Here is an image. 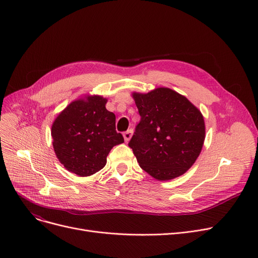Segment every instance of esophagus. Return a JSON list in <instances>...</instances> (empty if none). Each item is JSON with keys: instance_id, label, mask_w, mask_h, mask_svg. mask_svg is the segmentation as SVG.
Returning a JSON list of instances; mask_svg holds the SVG:
<instances>
[{"instance_id": "esophagus-1", "label": "esophagus", "mask_w": 258, "mask_h": 258, "mask_svg": "<svg viewBox=\"0 0 258 258\" xmlns=\"http://www.w3.org/2000/svg\"><path fill=\"white\" fill-rule=\"evenodd\" d=\"M132 136H133V131H132V130H128V131H126V132L123 134V138H124V141H125V142H128V141L131 140Z\"/></svg>"}]
</instances>
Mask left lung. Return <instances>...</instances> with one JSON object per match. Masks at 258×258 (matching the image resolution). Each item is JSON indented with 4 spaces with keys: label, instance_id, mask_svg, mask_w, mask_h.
<instances>
[{
    "label": "left lung",
    "instance_id": "left-lung-1",
    "mask_svg": "<svg viewBox=\"0 0 258 258\" xmlns=\"http://www.w3.org/2000/svg\"><path fill=\"white\" fill-rule=\"evenodd\" d=\"M141 120L128 143L141 168L159 181L178 178L190 168L205 140L201 111L169 88L134 92Z\"/></svg>",
    "mask_w": 258,
    "mask_h": 258
}]
</instances>
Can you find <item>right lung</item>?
Returning <instances> with one entry per match:
<instances>
[{
	"mask_svg": "<svg viewBox=\"0 0 258 258\" xmlns=\"http://www.w3.org/2000/svg\"><path fill=\"white\" fill-rule=\"evenodd\" d=\"M106 102L100 95H86L68 104L52 124V145L58 161L79 177L102 169L112 148L124 142Z\"/></svg>",
	"mask_w": 258,
	"mask_h": 258,
	"instance_id": "1",
	"label": "right lung"
}]
</instances>
